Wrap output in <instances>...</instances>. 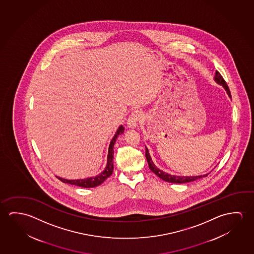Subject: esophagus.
Wrapping results in <instances>:
<instances>
[{"instance_id":"1","label":"esophagus","mask_w":254,"mask_h":254,"mask_svg":"<svg viewBox=\"0 0 254 254\" xmlns=\"http://www.w3.org/2000/svg\"><path fill=\"white\" fill-rule=\"evenodd\" d=\"M143 117V115L139 111H134L130 114L128 120H127V126L130 129H134L137 127L138 123L140 122Z\"/></svg>"}]
</instances>
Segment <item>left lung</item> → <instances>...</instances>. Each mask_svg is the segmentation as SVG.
I'll return each instance as SVG.
<instances>
[{"instance_id":"8db88e82","label":"left lung","mask_w":254,"mask_h":254,"mask_svg":"<svg viewBox=\"0 0 254 254\" xmlns=\"http://www.w3.org/2000/svg\"><path fill=\"white\" fill-rule=\"evenodd\" d=\"M214 81L217 83L218 85H222L223 88L225 89L226 92L228 93V95L230 98H231L230 95V89L229 86L227 85L225 80L223 79L222 75L220 73L216 71L215 72V76H214ZM145 158L148 162L149 165V169L153 171V173L155 174L157 177H160L163 181L169 182V183H173V184H186V183H189V182L195 181L197 179L202 178V177H205L208 176V174H205L203 176H196V177H184V176H176V175H170V174L164 172L163 170L157 168L155 164L153 163L152 161V158L150 156L149 151L147 149V147L145 146Z\"/></svg>"}]
</instances>
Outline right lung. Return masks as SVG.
<instances>
[{
  "mask_svg": "<svg viewBox=\"0 0 254 254\" xmlns=\"http://www.w3.org/2000/svg\"><path fill=\"white\" fill-rule=\"evenodd\" d=\"M124 131H125L124 126L123 125L119 126V128L117 129V132L115 134V136H114L112 140L110 142V145H109L107 166L101 174H99L96 177H88V178H84V179H77V180H68V179H64V178L59 177H57V178L63 183H65V184H69V185L79 186V187H83V188H93V187H96V186L101 185L108 177H110L113 173L114 145L116 144L117 137L123 134Z\"/></svg>",
  "mask_w": 254,
  "mask_h": 254,
  "instance_id": "obj_1",
  "label": "right lung"
}]
</instances>
